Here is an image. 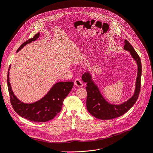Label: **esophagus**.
<instances>
[{
  "label": "esophagus",
  "mask_w": 153,
  "mask_h": 153,
  "mask_svg": "<svg viewBox=\"0 0 153 153\" xmlns=\"http://www.w3.org/2000/svg\"><path fill=\"white\" fill-rule=\"evenodd\" d=\"M74 84L76 86L79 88L83 86V82L80 79H76L74 80Z\"/></svg>",
  "instance_id": "34e87169"
}]
</instances>
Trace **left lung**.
<instances>
[{
	"instance_id": "1",
	"label": "left lung",
	"mask_w": 153,
	"mask_h": 153,
	"mask_svg": "<svg viewBox=\"0 0 153 153\" xmlns=\"http://www.w3.org/2000/svg\"><path fill=\"white\" fill-rule=\"evenodd\" d=\"M123 49L128 51L132 58L137 64V77L136 78L135 91L132 97L120 105L109 103L103 97L99 88L93 81L89 72H85L82 76V79L87 83L86 89L87 91L86 107L87 110L95 118L101 120H110L119 117L130 110L135 104L138 98L140 90V79L142 74V65L139 56L135 52L133 47L127 40L125 39Z\"/></svg>"
}]
</instances>
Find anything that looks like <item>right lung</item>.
Returning <instances> with one entry per match:
<instances>
[{
  "instance_id": "1",
  "label": "right lung",
  "mask_w": 153,
  "mask_h": 153,
  "mask_svg": "<svg viewBox=\"0 0 153 153\" xmlns=\"http://www.w3.org/2000/svg\"><path fill=\"white\" fill-rule=\"evenodd\" d=\"M39 36V33H38L33 38L27 39L21 45L17 52L27 43L35 41ZM9 71L7 81L10 103L19 116L32 122H45L53 119L62 110L63 101L69 94L74 85L72 81L56 82L41 100L33 103H24L16 97L13 91L9 82Z\"/></svg>"
}]
</instances>
